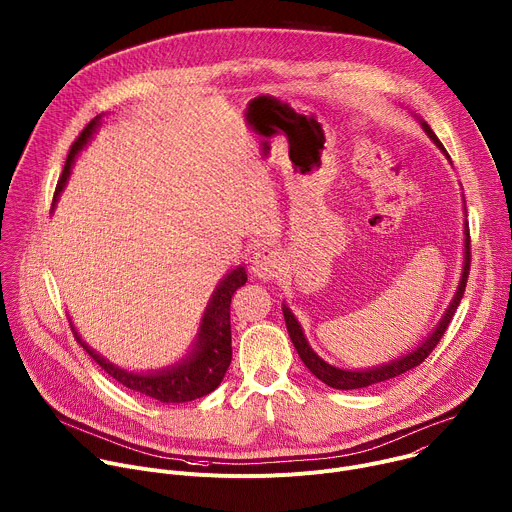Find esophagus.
Segmentation results:
<instances>
[{
	"label": "esophagus",
	"mask_w": 512,
	"mask_h": 512,
	"mask_svg": "<svg viewBox=\"0 0 512 512\" xmlns=\"http://www.w3.org/2000/svg\"><path fill=\"white\" fill-rule=\"evenodd\" d=\"M281 265H283V261H281L279 251L263 247L255 253L251 269L259 279H271V277H277V273L281 271Z\"/></svg>",
	"instance_id": "obj_1"
}]
</instances>
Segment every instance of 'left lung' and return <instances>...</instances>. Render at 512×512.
I'll return each instance as SVG.
<instances>
[{
    "mask_svg": "<svg viewBox=\"0 0 512 512\" xmlns=\"http://www.w3.org/2000/svg\"><path fill=\"white\" fill-rule=\"evenodd\" d=\"M423 129L427 131V135H429L437 145H440V150H444L442 141L435 137V133L431 131V127H429L427 123H423ZM444 154H446V150H444ZM446 156H448V154H446ZM448 158H450V156H448ZM464 235H466V243H464V245H466V255H464L462 281H460V285H458V291H456V296H454V300H452V304H450L446 316L442 318V322L437 324V328L429 334V338H427L419 348H415L413 352L405 354L403 358H397V360H393V362H389V364H383V367L369 369V371H342V369L332 367V364L324 362V360L310 348V344L306 342V336H304V332H302L298 320L294 318V314H291V312L283 306V318H285V326H287L289 338H291V342H294V346H296V350H298L300 358L304 360L306 367H308L322 383H326L328 387H332V389H342V391H352V389H364V387H371V385H377V383H385V381H389V379H395V377H399V375H403V373L415 369L417 364H421V362L431 354V350H433L437 344H440V340L444 338V334H446V330H448V326H450V322H452V318H454V314H456V310H458V306H460V302H462L464 291H466V283H468V275H470V261H472V253H470V229H468V225H466Z\"/></svg>",
    "mask_w": 512,
    "mask_h": 512,
    "instance_id": "8db88e82",
    "label": "left lung"
}]
</instances>
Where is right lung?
I'll return each instance as SVG.
<instances>
[{"mask_svg":"<svg viewBox=\"0 0 512 512\" xmlns=\"http://www.w3.org/2000/svg\"><path fill=\"white\" fill-rule=\"evenodd\" d=\"M99 117H95L75 139V143L70 145L62 174L58 178L56 190H54V198H52V206L58 200V194L62 192L68 176H70V166L75 162L79 150L89 141V137L93 135L95 127H97ZM247 281V273L243 267L233 269L223 281L221 285L216 287V291L212 294V300L208 304L202 328H200V336H198V344L194 348V352L182 360L176 367L156 373V375H135V373H127L115 364L107 362L105 358H101L93 348H89L79 334L75 332V338L81 342V346L91 354V358L99 364V367L113 377L119 385L148 395L152 399H158L162 403H184V401H194L200 399L204 395H208L210 391H214L218 385H221L231 358H233V346H231V298L235 296V291L245 285ZM75 330V326H72Z\"/></svg>","mask_w":512,"mask_h":512,"instance_id":"add662e5","label":"right lung"}]
</instances>
